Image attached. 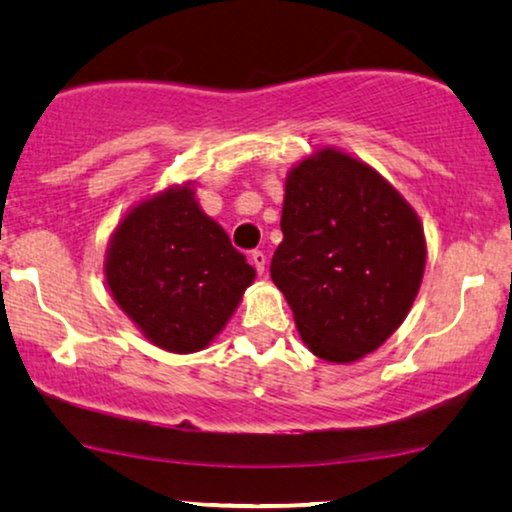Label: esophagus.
Segmentation results:
<instances>
[{
  "instance_id": "34e87169",
  "label": "esophagus",
  "mask_w": 512,
  "mask_h": 512,
  "mask_svg": "<svg viewBox=\"0 0 512 512\" xmlns=\"http://www.w3.org/2000/svg\"><path fill=\"white\" fill-rule=\"evenodd\" d=\"M251 263H254V268L258 270V275H263L265 263H268V256H265L261 249H254V251H251Z\"/></svg>"
}]
</instances>
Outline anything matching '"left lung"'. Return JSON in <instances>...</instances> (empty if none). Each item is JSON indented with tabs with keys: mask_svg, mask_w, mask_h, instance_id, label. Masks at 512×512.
I'll return each mask as SVG.
<instances>
[{
	"mask_svg": "<svg viewBox=\"0 0 512 512\" xmlns=\"http://www.w3.org/2000/svg\"><path fill=\"white\" fill-rule=\"evenodd\" d=\"M282 233L270 277L312 354L356 361L403 324L422 284L424 230L373 167L333 149L293 167Z\"/></svg>",
	"mask_w": 512,
	"mask_h": 512,
	"instance_id": "8db88e82",
	"label": "left lung"
}]
</instances>
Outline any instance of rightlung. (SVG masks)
Segmentation results:
<instances>
[{
  "label": "right lung",
  "instance_id": "right-lung-1",
  "mask_svg": "<svg viewBox=\"0 0 512 512\" xmlns=\"http://www.w3.org/2000/svg\"><path fill=\"white\" fill-rule=\"evenodd\" d=\"M107 284L153 345L198 352L226 326L254 268L191 188L167 191L125 216L107 254Z\"/></svg>",
  "mask_w": 512,
  "mask_h": 512
}]
</instances>
